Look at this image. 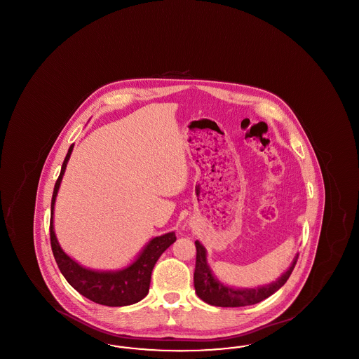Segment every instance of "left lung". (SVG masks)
<instances>
[{
	"label": "left lung",
	"mask_w": 359,
	"mask_h": 359,
	"mask_svg": "<svg viewBox=\"0 0 359 359\" xmlns=\"http://www.w3.org/2000/svg\"><path fill=\"white\" fill-rule=\"evenodd\" d=\"M195 246H196V265H195V273H194L195 292L205 303L217 306V307L253 306L265 300L266 297L272 296L274 292H277L287 283L299 257V255L294 256L287 272L281 274L273 283L258 285L256 288H236V287L223 284L217 278V276H214L207 262V250L205 246L199 241H195Z\"/></svg>",
	"instance_id": "obj_1"
}]
</instances>
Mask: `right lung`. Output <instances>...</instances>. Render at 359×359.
Returning a JSON list of instances; mask_svg holds the SVG:
<instances>
[{
  "label": "right lung",
  "instance_id": "add662e5",
  "mask_svg": "<svg viewBox=\"0 0 359 359\" xmlns=\"http://www.w3.org/2000/svg\"><path fill=\"white\" fill-rule=\"evenodd\" d=\"M74 144L69 147V152L63 161L60 175L55 183L51 201V222H50V237L51 248L56 264L69 285L78 290L88 300L107 306V307H123L138 303L148 292L151 284V276L154 264L172 243L176 241L173 231L165 233L160 237L151 239L144 249L138 253L133 262L118 271H95L85 268L78 264L74 258L62 249L56 238L53 229V211L55 202L60 188L62 179L67 168L69 156L72 154Z\"/></svg>",
  "mask_w": 359,
  "mask_h": 359
}]
</instances>
